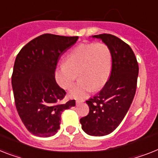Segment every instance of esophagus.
I'll use <instances>...</instances> for the list:
<instances>
[{
	"instance_id": "esophagus-1",
	"label": "esophagus",
	"mask_w": 158,
	"mask_h": 158,
	"mask_svg": "<svg viewBox=\"0 0 158 158\" xmlns=\"http://www.w3.org/2000/svg\"><path fill=\"white\" fill-rule=\"evenodd\" d=\"M83 101H84V100H83V99L77 100V101H76V104H77V105H79V104H80V103H83Z\"/></svg>"
}]
</instances>
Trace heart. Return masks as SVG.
I'll use <instances>...</instances> for the list:
<instances>
[{
	"mask_svg": "<svg viewBox=\"0 0 158 158\" xmlns=\"http://www.w3.org/2000/svg\"><path fill=\"white\" fill-rule=\"evenodd\" d=\"M112 54L104 43L81 44L70 51L66 63L55 71L57 83L64 89H70L78 77L80 80L70 91V97L82 98L93 88L97 90L105 86L111 73Z\"/></svg>",
	"mask_w": 158,
	"mask_h": 158,
	"instance_id": "heart-1",
	"label": "heart"
}]
</instances>
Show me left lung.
<instances>
[{"mask_svg":"<svg viewBox=\"0 0 158 158\" xmlns=\"http://www.w3.org/2000/svg\"><path fill=\"white\" fill-rule=\"evenodd\" d=\"M92 37L110 48L112 69L104 88L86 101L89 113L80 118V123L88 135L103 136L118 127L130 108L136 92L139 66L131 48L117 36L101 34Z\"/></svg>","mask_w":158,"mask_h":158,"instance_id":"obj_1","label":"left lung"}]
</instances>
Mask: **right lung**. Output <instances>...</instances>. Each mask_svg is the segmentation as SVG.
I'll return each instance as SVG.
<instances>
[{"label": "right lung", "instance_id": "obj_1", "mask_svg": "<svg viewBox=\"0 0 158 158\" xmlns=\"http://www.w3.org/2000/svg\"><path fill=\"white\" fill-rule=\"evenodd\" d=\"M78 36L43 34L19 51L12 74L15 106L26 128L34 135L49 137L60 129L61 113L75 106L64 103L66 91L55 79L57 62Z\"/></svg>", "mask_w": 158, "mask_h": 158}]
</instances>
